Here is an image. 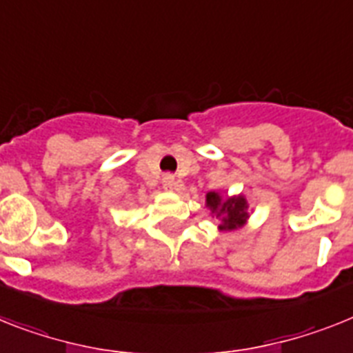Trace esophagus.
Returning a JSON list of instances; mask_svg holds the SVG:
<instances>
[{
    "instance_id": "34e87169",
    "label": "esophagus",
    "mask_w": 353,
    "mask_h": 353,
    "mask_svg": "<svg viewBox=\"0 0 353 353\" xmlns=\"http://www.w3.org/2000/svg\"><path fill=\"white\" fill-rule=\"evenodd\" d=\"M163 188L167 192H179L183 188V183L177 181L174 176H165L163 177Z\"/></svg>"
}]
</instances>
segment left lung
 <instances>
[{"instance_id": "left-lung-1", "label": "left lung", "mask_w": 353, "mask_h": 353, "mask_svg": "<svg viewBox=\"0 0 353 353\" xmlns=\"http://www.w3.org/2000/svg\"><path fill=\"white\" fill-rule=\"evenodd\" d=\"M204 206L210 210V215L219 219L221 232L241 230L250 221V204L244 195H224V192L213 190L206 194Z\"/></svg>"}]
</instances>
